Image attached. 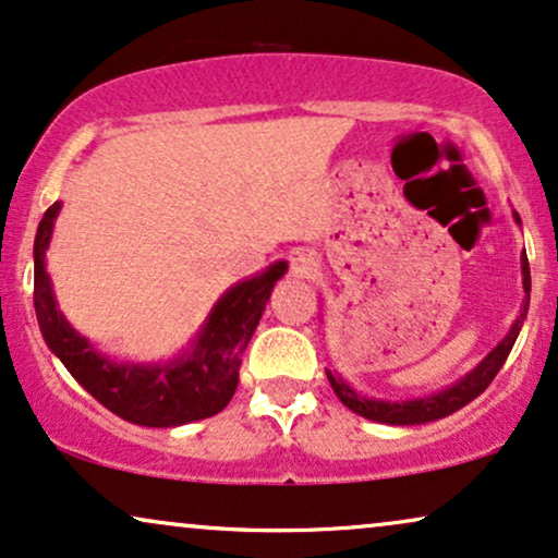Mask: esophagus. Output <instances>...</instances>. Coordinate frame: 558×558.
<instances>
[{
	"instance_id": "esophagus-1",
	"label": "esophagus",
	"mask_w": 558,
	"mask_h": 558,
	"mask_svg": "<svg viewBox=\"0 0 558 558\" xmlns=\"http://www.w3.org/2000/svg\"><path fill=\"white\" fill-rule=\"evenodd\" d=\"M290 260L294 274H300V277H311V274H315V268H318V260H315L313 253L305 251V247H294Z\"/></svg>"
}]
</instances>
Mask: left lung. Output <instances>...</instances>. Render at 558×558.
Returning <instances> with one entry per match:
<instances>
[{"label":"left lung","instance_id":"left-lung-1","mask_svg":"<svg viewBox=\"0 0 558 558\" xmlns=\"http://www.w3.org/2000/svg\"><path fill=\"white\" fill-rule=\"evenodd\" d=\"M512 217H514V222L520 225L518 211H512ZM520 264H522V290H525V300H522L518 320L512 323V328L507 331L505 339H501L497 347H494L492 352L471 369L469 375H463L460 380L447 385V388L437 390V393H432V396L405 398V401H383V398H367V396L356 393L352 385L343 380L341 375L326 369L328 383H331L333 393L339 396V401L347 405V409H352L354 414L369 418V422L414 426V424L437 422V418L456 414L458 409H463L465 403H471L473 398H478L486 388H489V383L497 377L501 364H505L507 356H510L514 341H518V336H520L522 320H525V315H527V305H531V266H527L525 251H522Z\"/></svg>","mask_w":558,"mask_h":558}]
</instances>
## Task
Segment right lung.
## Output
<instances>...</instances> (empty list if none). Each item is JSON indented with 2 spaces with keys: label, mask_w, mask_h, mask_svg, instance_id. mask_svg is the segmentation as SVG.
Returning a JSON list of instances; mask_svg holds the SVG:
<instances>
[{
  "label": "right lung",
  "mask_w": 558,
  "mask_h": 558,
  "mask_svg": "<svg viewBox=\"0 0 558 558\" xmlns=\"http://www.w3.org/2000/svg\"><path fill=\"white\" fill-rule=\"evenodd\" d=\"M61 202H53L40 219L33 264H36L38 326L46 347L59 356L69 375L116 416L140 426H181L219 414L235 396L243 352L256 331L274 284L287 274V260H274L266 271L232 284L215 302L189 349L168 362H119L100 354L59 311L46 251Z\"/></svg>",
  "instance_id": "1"
}]
</instances>
